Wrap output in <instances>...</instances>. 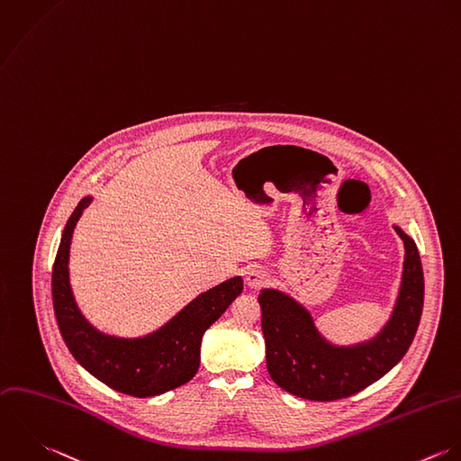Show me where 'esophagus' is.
Returning a JSON list of instances; mask_svg holds the SVG:
<instances>
[{"label":"esophagus","mask_w":461,"mask_h":461,"mask_svg":"<svg viewBox=\"0 0 461 461\" xmlns=\"http://www.w3.org/2000/svg\"><path fill=\"white\" fill-rule=\"evenodd\" d=\"M245 283L252 290H259L268 283V274L261 267H249L245 270Z\"/></svg>","instance_id":"1"}]
</instances>
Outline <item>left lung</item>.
Returning <instances> with one entry per match:
<instances>
[{"mask_svg":"<svg viewBox=\"0 0 461 461\" xmlns=\"http://www.w3.org/2000/svg\"><path fill=\"white\" fill-rule=\"evenodd\" d=\"M393 227L404 243L401 286L386 323L368 339L336 345L292 295L261 290L267 368L283 390L309 401L343 399L381 379L404 357L422 314L424 274L415 241L399 225Z\"/></svg>","mask_w":461,"mask_h":461,"instance_id":"1","label":"left lung"}]
</instances>
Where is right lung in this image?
<instances>
[{"mask_svg": "<svg viewBox=\"0 0 461 461\" xmlns=\"http://www.w3.org/2000/svg\"><path fill=\"white\" fill-rule=\"evenodd\" d=\"M91 202L93 196L87 194L75 207L53 265L51 295L60 334L73 357L113 390L141 399L166 393L194 377L202 338L243 292V279L238 276L200 294L145 336L123 338L98 330L82 314L69 283L73 232Z\"/></svg>", "mask_w": 461, "mask_h": 461, "instance_id": "right-lung-1", "label": "right lung"}]
</instances>
